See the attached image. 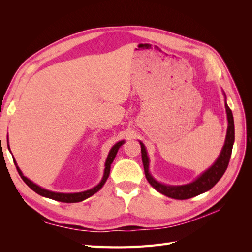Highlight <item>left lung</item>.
<instances>
[{
	"mask_svg": "<svg viewBox=\"0 0 252 252\" xmlns=\"http://www.w3.org/2000/svg\"><path fill=\"white\" fill-rule=\"evenodd\" d=\"M223 94L225 96V108L227 113V121H228V127H227V133L224 146L220 150V154L207 170H205L200 177H197L193 182L189 183L185 185H166L163 183L157 181L152 177L149 171V158L147 155V150L145 145L141 142V152H142V161L144 165V171L146 179L149 182V184L154 187L157 191L162 193L166 196L171 197L175 200H187L190 197H193L195 195H199L208 191L217 183L220 179L223 177L225 173L228 164H229V159L231 157L232 147L234 143V122L233 116L230 108L228 107L226 102V94L223 91Z\"/></svg>",
	"mask_w": 252,
	"mask_h": 252,
	"instance_id": "1",
	"label": "left lung"
}]
</instances>
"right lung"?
Wrapping results in <instances>:
<instances>
[{"label":"right lung","mask_w":252,"mask_h":252,"mask_svg":"<svg viewBox=\"0 0 252 252\" xmlns=\"http://www.w3.org/2000/svg\"><path fill=\"white\" fill-rule=\"evenodd\" d=\"M8 139V138H7ZM125 143V141H120L118 143H116L113 145V146L111 147V149L109 150V154L107 156V158H106V162H105V169H104V174H103V178L101 180V182L98 183V184L96 186H94V188L91 189H88V190H85V191H82V192H74V193H63V192H55V191H50V190H47L45 188H42L40 187L39 185H36L35 183H33L32 181H30L29 179H27L24 174H23V172L21 171V169L19 168V166L16 162V159H14L13 158V162H14V165H16L17 169H18V172L20 174V177L22 178V180L24 181L27 186L29 188H32L34 192H36L37 194H40L42 196H45V197H48V199H51V200H55V201H59V202H64V203H78V202H82L84 200L88 199L89 196L94 195V193H96L98 190H100L104 184L106 183V181H107L108 177H109V173H110V166L113 162L114 158H116L117 154H118V150L120 149V147L122 146ZM8 149L10 150V147H9V144H8ZM11 152V151H10Z\"/></svg>","instance_id":"obj_1"}]
</instances>
